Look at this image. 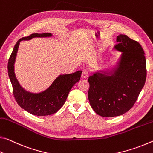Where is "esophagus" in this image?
Here are the masks:
<instances>
[{
	"label": "esophagus",
	"instance_id": "esophagus-1",
	"mask_svg": "<svg viewBox=\"0 0 153 153\" xmlns=\"http://www.w3.org/2000/svg\"><path fill=\"white\" fill-rule=\"evenodd\" d=\"M88 76H89V72H88V71H82V74H81L82 78L85 79V78H87V77Z\"/></svg>",
	"mask_w": 153,
	"mask_h": 153
}]
</instances>
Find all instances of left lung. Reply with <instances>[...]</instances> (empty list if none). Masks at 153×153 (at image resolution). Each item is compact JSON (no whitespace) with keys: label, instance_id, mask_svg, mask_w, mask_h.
I'll use <instances>...</instances> for the list:
<instances>
[{"label":"left lung","instance_id":"obj_1","mask_svg":"<svg viewBox=\"0 0 153 153\" xmlns=\"http://www.w3.org/2000/svg\"><path fill=\"white\" fill-rule=\"evenodd\" d=\"M114 48L122 51L119 66L111 75L97 72L88 79V98L100 116L123 114L136 103L146 79L144 52L138 42L125 34L117 37Z\"/></svg>","mask_w":153,"mask_h":153}]
</instances>
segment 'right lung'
Here are the masks:
<instances>
[{"label": "right lung", "mask_w": 153, "mask_h": 153, "mask_svg": "<svg viewBox=\"0 0 153 153\" xmlns=\"http://www.w3.org/2000/svg\"><path fill=\"white\" fill-rule=\"evenodd\" d=\"M51 36V34L50 33H35L20 39L14 47L7 66L8 74L13 87V96L16 102L22 108L36 116H47L58 111L66 102L72 87L79 81L81 76V71L72 74L59 75L48 89L39 94L30 93L19 85L14 73V63L19 42L34 37Z\"/></svg>", "instance_id": "right-lung-1"}]
</instances>
